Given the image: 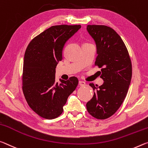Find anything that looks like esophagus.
Listing matches in <instances>:
<instances>
[{"label": "esophagus", "mask_w": 148, "mask_h": 148, "mask_svg": "<svg viewBox=\"0 0 148 148\" xmlns=\"http://www.w3.org/2000/svg\"><path fill=\"white\" fill-rule=\"evenodd\" d=\"M79 86H86V83H84V81H80L79 82Z\"/></svg>", "instance_id": "obj_1"}]
</instances>
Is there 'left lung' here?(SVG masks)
<instances>
[{
  "label": "left lung",
  "mask_w": 148,
  "mask_h": 148,
  "mask_svg": "<svg viewBox=\"0 0 148 148\" xmlns=\"http://www.w3.org/2000/svg\"><path fill=\"white\" fill-rule=\"evenodd\" d=\"M87 31L95 40V65L101 68L102 85L90 83L94 96L86 103L88 112L98 119L110 117L124 101L132 78V63L122 38L106 25H88Z\"/></svg>",
  "instance_id": "left-lung-1"
}]
</instances>
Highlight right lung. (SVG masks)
Here are the masks:
<instances>
[{"mask_svg": "<svg viewBox=\"0 0 148 148\" xmlns=\"http://www.w3.org/2000/svg\"><path fill=\"white\" fill-rule=\"evenodd\" d=\"M80 25L50 27L31 40L24 56L22 89L29 107L47 119L62 114L69 96L78 85V79L55 81L56 67L62 60L66 41L78 31Z\"/></svg>", "mask_w": 148, "mask_h": 148, "instance_id": "1", "label": "right lung"}]
</instances>
